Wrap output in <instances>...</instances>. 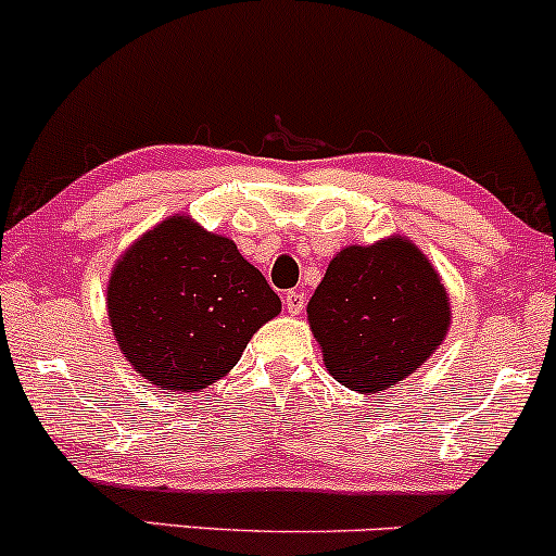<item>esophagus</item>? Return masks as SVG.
I'll return each instance as SVG.
<instances>
[{"mask_svg":"<svg viewBox=\"0 0 556 556\" xmlns=\"http://www.w3.org/2000/svg\"><path fill=\"white\" fill-rule=\"evenodd\" d=\"M285 308H288V314H301L306 308V295L298 290L285 292Z\"/></svg>","mask_w":556,"mask_h":556,"instance_id":"obj_1","label":"esophagus"}]
</instances>
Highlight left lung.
I'll list each match as a JSON object with an SVG mask.
<instances>
[{"instance_id":"1","label":"left lung","mask_w":556,"mask_h":556,"mask_svg":"<svg viewBox=\"0 0 556 556\" xmlns=\"http://www.w3.org/2000/svg\"><path fill=\"white\" fill-rule=\"evenodd\" d=\"M308 321L329 375L369 395L432 356L448 332L451 303L422 250L395 235L340 250L311 295Z\"/></svg>"}]
</instances>
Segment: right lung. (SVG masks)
Listing matches in <instances>:
<instances>
[{"mask_svg": "<svg viewBox=\"0 0 556 556\" xmlns=\"http://www.w3.org/2000/svg\"><path fill=\"white\" fill-rule=\"evenodd\" d=\"M279 311V295L235 242L185 213L144 231L108 282V316L121 353L134 371L170 393L222 380Z\"/></svg>", "mask_w": 556, "mask_h": 556, "instance_id": "right-lung-1", "label": "right lung"}]
</instances>
